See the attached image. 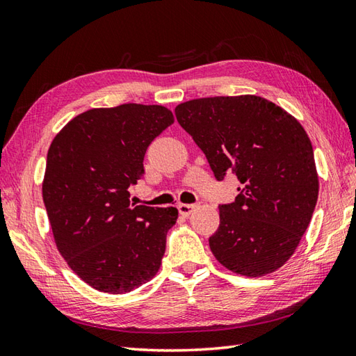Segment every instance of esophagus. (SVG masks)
<instances>
[{
	"instance_id": "1",
	"label": "esophagus",
	"mask_w": 356,
	"mask_h": 356,
	"mask_svg": "<svg viewBox=\"0 0 356 356\" xmlns=\"http://www.w3.org/2000/svg\"><path fill=\"white\" fill-rule=\"evenodd\" d=\"M177 208H179V213L180 214L188 217L195 209V205H188V203H179Z\"/></svg>"
}]
</instances>
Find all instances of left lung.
I'll list each match as a JSON object with an SVG mask.
<instances>
[{"label": "left lung", "mask_w": 356, "mask_h": 356, "mask_svg": "<svg viewBox=\"0 0 356 356\" xmlns=\"http://www.w3.org/2000/svg\"><path fill=\"white\" fill-rule=\"evenodd\" d=\"M176 118L205 153L217 180L234 172L240 194L220 205L209 237L218 263L261 277L291 259L318 199L314 148L289 113L254 95L216 96L179 104Z\"/></svg>", "instance_id": "obj_1"}]
</instances>
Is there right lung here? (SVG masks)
<instances>
[{"instance_id": "add662e5", "label": "right lung", "mask_w": 356, "mask_h": 356, "mask_svg": "<svg viewBox=\"0 0 356 356\" xmlns=\"http://www.w3.org/2000/svg\"><path fill=\"white\" fill-rule=\"evenodd\" d=\"M174 122L162 105L92 108L59 131L47 153L42 199L59 254L99 292L125 293L162 264L176 208L133 207L148 145Z\"/></svg>"}]
</instances>
